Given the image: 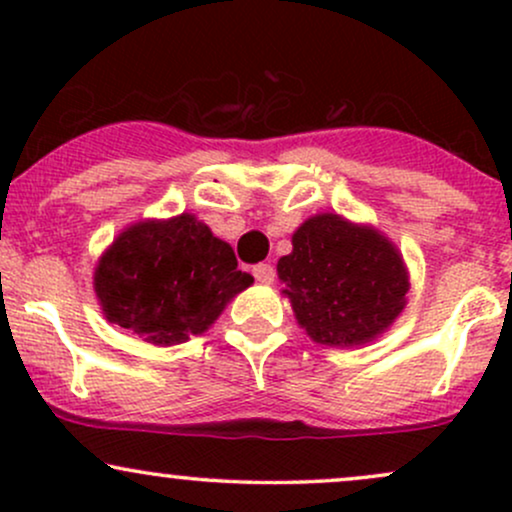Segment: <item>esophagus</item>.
I'll list each match as a JSON object with an SVG mask.
<instances>
[{
    "label": "esophagus",
    "mask_w": 512,
    "mask_h": 512,
    "mask_svg": "<svg viewBox=\"0 0 512 512\" xmlns=\"http://www.w3.org/2000/svg\"><path fill=\"white\" fill-rule=\"evenodd\" d=\"M252 274H255V279L260 281V284H274L276 272L272 264H255V267H252Z\"/></svg>",
    "instance_id": "obj_1"
}]
</instances>
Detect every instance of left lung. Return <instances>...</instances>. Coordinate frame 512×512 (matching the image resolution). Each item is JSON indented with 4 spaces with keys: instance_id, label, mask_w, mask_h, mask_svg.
Masks as SVG:
<instances>
[{
    "instance_id": "1",
    "label": "left lung",
    "mask_w": 512,
    "mask_h": 512,
    "mask_svg": "<svg viewBox=\"0 0 512 512\" xmlns=\"http://www.w3.org/2000/svg\"><path fill=\"white\" fill-rule=\"evenodd\" d=\"M276 264L296 322L325 346L378 339L407 308L409 269L385 233L339 214H315Z\"/></svg>"
}]
</instances>
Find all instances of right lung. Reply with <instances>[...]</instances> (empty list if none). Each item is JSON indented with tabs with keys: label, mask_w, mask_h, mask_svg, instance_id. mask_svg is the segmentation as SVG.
Here are the masks:
<instances>
[{
	"label": "right lung",
	"mask_w": 512,
	"mask_h": 512,
	"mask_svg": "<svg viewBox=\"0 0 512 512\" xmlns=\"http://www.w3.org/2000/svg\"><path fill=\"white\" fill-rule=\"evenodd\" d=\"M252 281L231 245L187 211L127 226L93 269L105 320L156 346L207 332Z\"/></svg>",
	"instance_id": "add662e5"
}]
</instances>
